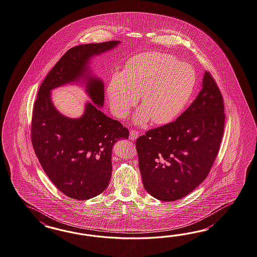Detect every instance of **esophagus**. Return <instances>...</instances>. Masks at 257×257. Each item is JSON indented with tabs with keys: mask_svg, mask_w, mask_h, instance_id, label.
I'll return each mask as SVG.
<instances>
[{
	"mask_svg": "<svg viewBox=\"0 0 257 257\" xmlns=\"http://www.w3.org/2000/svg\"><path fill=\"white\" fill-rule=\"evenodd\" d=\"M129 138L131 140H136L138 138V133L135 130H131L130 131V135H129Z\"/></svg>",
	"mask_w": 257,
	"mask_h": 257,
	"instance_id": "esophagus-1",
	"label": "esophagus"
}]
</instances>
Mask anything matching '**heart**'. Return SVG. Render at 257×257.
Listing matches in <instances>:
<instances>
[{"mask_svg":"<svg viewBox=\"0 0 257 257\" xmlns=\"http://www.w3.org/2000/svg\"><path fill=\"white\" fill-rule=\"evenodd\" d=\"M196 83L193 68L175 57L151 52L126 63L122 73H115L106 86L110 108L125 119L137 104L140 108L135 123L145 125L152 119L157 125L170 123L187 106Z\"/></svg>","mask_w":257,"mask_h":257,"instance_id":"obj_1","label":"heart"}]
</instances>
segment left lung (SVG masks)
Wrapping results in <instances>:
<instances>
[{"label":"left lung","mask_w":257,"mask_h":257,"mask_svg":"<svg viewBox=\"0 0 257 257\" xmlns=\"http://www.w3.org/2000/svg\"><path fill=\"white\" fill-rule=\"evenodd\" d=\"M224 110L219 88L205 71L202 88L187 110L175 121L138 138V165L149 194L174 201L200 186L219 151Z\"/></svg>","instance_id":"left-lung-1"}]
</instances>
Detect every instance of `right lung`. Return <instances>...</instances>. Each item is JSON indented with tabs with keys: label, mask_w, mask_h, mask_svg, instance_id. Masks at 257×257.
Instances as JSON below:
<instances>
[{
	"label": "right lung",
	"mask_w": 257,
	"mask_h": 257,
	"mask_svg": "<svg viewBox=\"0 0 257 257\" xmlns=\"http://www.w3.org/2000/svg\"><path fill=\"white\" fill-rule=\"evenodd\" d=\"M119 44L110 41L70 48L45 77L34 103L32 141L36 156L53 184L74 200H88L106 189L113 146L129 138L127 128L101 111L104 82L90 69L92 58ZM67 84H82L92 100L80 118L63 115L51 101V90Z\"/></svg>",
	"instance_id": "add662e5"
}]
</instances>
